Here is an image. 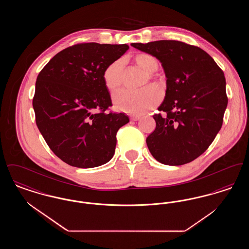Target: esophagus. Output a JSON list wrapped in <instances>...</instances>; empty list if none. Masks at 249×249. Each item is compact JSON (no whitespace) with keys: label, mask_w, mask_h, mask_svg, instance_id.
I'll list each match as a JSON object with an SVG mask.
<instances>
[{"label":"esophagus","mask_w":249,"mask_h":249,"mask_svg":"<svg viewBox=\"0 0 249 249\" xmlns=\"http://www.w3.org/2000/svg\"><path fill=\"white\" fill-rule=\"evenodd\" d=\"M130 119L133 121H136V120L140 119V117L139 116H130Z\"/></svg>","instance_id":"obj_1"}]
</instances>
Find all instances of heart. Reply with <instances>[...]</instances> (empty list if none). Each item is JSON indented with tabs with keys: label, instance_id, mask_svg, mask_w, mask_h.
Segmentation results:
<instances>
[{
	"label": "heart",
	"instance_id": "b5f03b06",
	"mask_svg": "<svg viewBox=\"0 0 249 249\" xmlns=\"http://www.w3.org/2000/svg\"><path fill=\"white\" fill-rule=\"evenodd\" d=\"M134 60L136 64L146 72L143 84L148 79H153L154 72L159 69V61L153 55L142 53L137 55ZM125 77L124 59H119L107 65L103 73L104 83L109 91H116L122 86ZM160 99L159 91L151 86L138 90L122 89L113 97L114 105L120 111L132 114L142 115L155 107Z\"/></svg>",
	"mask_w": 249,
	"mask_h": 249
}]
</instances>
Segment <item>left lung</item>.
<instances>
[{"mask_svg": "<svg viewBox=\"0 0 249 249\" xmlns=\"http://www.w3.org/2000/svg\"><path fill=\"white\" fill-rule=\"evenodd\" d=\"M131 47L153 55L165 72L166 94L146 138L155 159L166 165L189 163L201 156L221 129L228 105L224 72L198 47L160 40Z\"/></svg>", "mask_w": 249, "mask_h": 249, "instance_id": "1", "label": "left lung"}]
</instances>
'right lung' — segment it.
Returning <instances> with one entry per match:
<instances>
[{
  "instance_id": "1",
  "label": "right lung",
  "mask_w": 249,
  "mask_h": 249,
  "mask_svg": "<svg viewBox=\"0 0 249 249\" xmlns=\"http://www.w3.org/2000/svg\"><path fill=\"white\" fill-rule=\"evenodd\" d=\"M128 49L126 44H77L59 52L39 72L33 101L36 125L67 164L93 168L115 154L117 132L130 119L106 112L112 102L103 73Z\"/></svg>"
}]
</instances>
